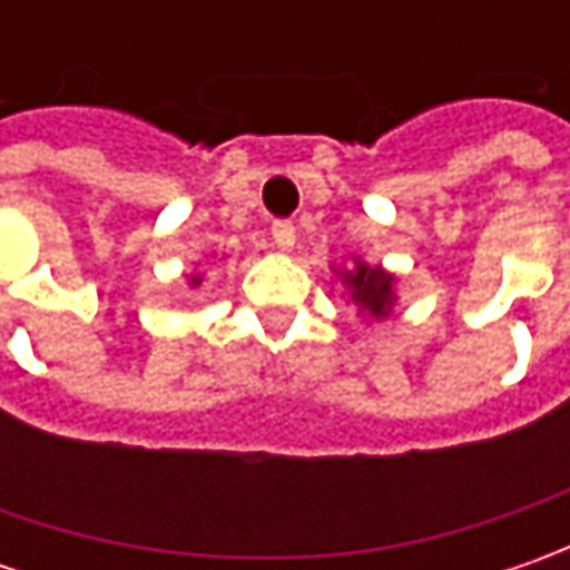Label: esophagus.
I'll list each match as a JSON object with an SVG mask.
<instances>
[{
	"label": "esophagus",
	"instance_id": "1",
	"mask_svg": "<svg viewBox=\"0 0 570 570\" xmlns=\"http://www.w3.org/2000/svg\"><path fill=\"white\" fill-rule=\"evenodd\" d=\"M273 240L282 247V250H292L297 244V230L292 222H275L273 225Z\"/></svg>",
	"mask_w": 570,
	"mask_h": 570
}]
</instances>
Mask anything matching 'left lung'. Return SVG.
Masks as SVG:
<instances>
[{
  "instance_id": "8db88e82",
  "label": "left lung",
  "mask_w": 570,
  "mask_h": 570,
  "mask_svg": "<svg viewBox=\"0 0 570 570\" xmlns=\"http://www.w3.org/2000/svg\"><path fill=\"white\" fill-rule=\"evenodd\" d=\"M348 301L358 307V314L371 320H383L396 307V275L383 266H371L362 256H352L345 266L336 269Z\"/></svg>"
}]
</instances>
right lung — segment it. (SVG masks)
Listing matches in <instances>:
<instances>
[{
  "label": "right lung",
  "mask_w": 570,
  "mask_h": 570,
  "mask_svg": "<svg viewBox=\"0 0 570 570\" xmlns=\"http://www.w3.org/2000/svg\"><path fill=\"white\" fill-rule=\"evenodd\" d=\"M187 282H189V288H199V285H203V275L193 273V275H189V278H187Z\"/></svg>",
  "instance_id": "add662e5"
}]
</instances>
